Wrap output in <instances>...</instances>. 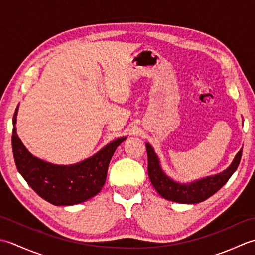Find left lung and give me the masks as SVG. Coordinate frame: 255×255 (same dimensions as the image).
I'll return each mask as SVG.
<instances>
[{"instance_id":"left-lung-1","label":"left lung","mask_w":255,"mask_h":255,"mask_svg":"<svg viewBox=\"0 0 255 255\" xmlns=\"http://www.w3.org/2000/svg\"><path fill=\"white\" fill-rule=\"evenodd\" d=\"M146 150L148 160L147 171L150 183L163 198L180 202V204H197V202L204 201L216 194L237 170L242 156V149H240V152L233 159L232 164L225 171L215 176H210V177L197 180L189 185H185L176 183L164 174L159 166V160L156 154L148 143H146Z\"/></svg>"}]
</instances>
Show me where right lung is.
Instances as JSON below:
<instances>
[{"label":"right lung","mask_w":255,"mask_h":255,"mask_svg":"<svg viewBox=\"0 0 255 255\" xmlns=\"http://www.w3.org/2000/svg\"><path fill=\"white\" fill-rule=\"evenodd\" d=\"M13 117L12 148L15 165L36 194L55 206H70L96 196L106 183L109 163L117 147L127 137L118 138L84 162L70 166L46 163L34 157L16 133V113Z\"/></svg>","instance_id":"right-lung-1"}]
</instances>
